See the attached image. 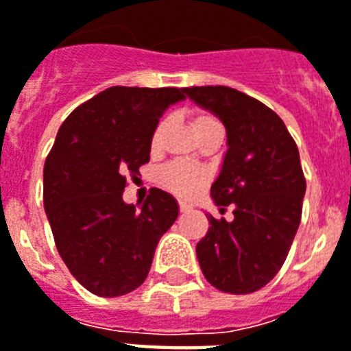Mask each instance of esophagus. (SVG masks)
Instances as JSON below:
<instances>
[{
    "instance_id": "obj_1",
    "label": "esophagus",
    "mask_w": 351,
    "mask_h": 351,
    "mask_svg": "<svg viewBox=\"0 0 351 351\" xmlns=\"http://www.w3.org/2000/svg\"><path fill=\"white\" fill-rule=\"evenodd\" d=\"M191 205L185 204V202H180V213H189Z\"/></svg>"
}]
</instances>
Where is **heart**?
<instances>
[{
	"mask_svg": "<svg viewBox=\"0 0 351 351\" xmlns=\"http://www.w3.org/2000/svg\"><path fill=\"white\" fill-rule=\"evenodd\" d=\"M218 124H220L218 119L209 115V113H200L193 119L195 135L210 126H218ZM158 141H160V128L153 135V141H151L153 147L158 146ZM205 180H207V175L204 171L191 166V164H185V162H175V164H169L160 171V182L164 184V187H167L175 195L184 196V198L196 195L202 189V185L205 184Z\"/></svg>",
	"mask_w": 351,
	"mask_h": 351,
	"instance_id": "b5f03b06",
	"label": "heart"
}]
</instances>
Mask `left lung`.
<instances>
[{"instance_id": "8db88e82", "label": "left lung", "mask_w": 351, "mask_h": 351, "mask_svg": "<svg viewBox=\"0 0 351 351\" xmlns=\"http://www.w3.org/2000/svg\"><path fill=\"white\" fill-rule=\"evenodd\" d=\"M184 93L227 130L210 196L221 210L234 207L232 221L207 215L198 263L221 292L250 294L278 274L298 232L306 191L298 146L278 113L254 97L229 86H191Z\"/></svg>"}]
</instances>
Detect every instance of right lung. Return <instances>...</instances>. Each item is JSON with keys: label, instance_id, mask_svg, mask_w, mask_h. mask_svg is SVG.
<instances>
[{"label": "right lung", "instance_id": "add662e5", "mask_svg": "<svg viewBox=\"0 0 351 351\" xmlns=\"http://www.w3.org/2000/svg\"><path fill=\"white\" fill-rule=\"evenodd\" d=\"M184 88L111 86L68 115L43 171V202L59 256L101 298L138 289L162 234L178 216L169 193L153 187L136 209L122 200L126 176L149 162L164 111Z\"/></svg>", "mask_w": 351, "mask_h": 351}]
</instances>
